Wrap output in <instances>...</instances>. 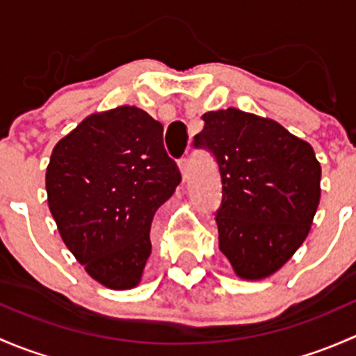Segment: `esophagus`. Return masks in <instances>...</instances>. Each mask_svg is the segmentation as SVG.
<instances>
[{"mask_svg": "<svg viewBox=\"0 0 356 356\" xmlns=\"http://www.w3.org/2000/svg\"><path fill=\"white\" fill-rule=\"evenodd\" d=\"M188 158H181L179 160V170H181V175H182V181H186L188 179Z\"/></svg>", "mask_w": 356, "mask_h": 356, "instance_id": "1", "label": "esophagus"}]
</instances>
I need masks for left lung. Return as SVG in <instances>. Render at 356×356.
<instances>
[{
    "instance_id": "1",
    "label": "left lung",
    "mask_w": 356,
    "mask_h": 356,
    "mask_svg": "<svg viewBox=\"0 0 356 356\" xmlns=\"http://www.w3.org/2000/svg\"><path fill=\"white\" fill-rule=\"evenodd\" d=\"M196 148L217 158L218 248L236 275L270 277L303 245L321 201V163L307 141L272 118L207 111Z\"/></svg>"
}]
</instances>
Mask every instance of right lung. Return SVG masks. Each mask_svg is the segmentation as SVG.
I'll list each match as a JSON object with an SVG mask.
<instances>
[{"label": "right lung", "mask_w": 356, "mask_h": 356, "mask_svg": "<svg viewBox=\"0 0 356 356\" xmlns=\"http://www.w3.org/2000/svg\"><path fill=\"white\" fill-rule=\"evenodd\" d=\"M181 182L163 125L138 106L86 117L53 148L48 207L75 260L108 289L141 282L156 210Z\"/></svg>", "instance_id": "obj_1"}]
</instances>
